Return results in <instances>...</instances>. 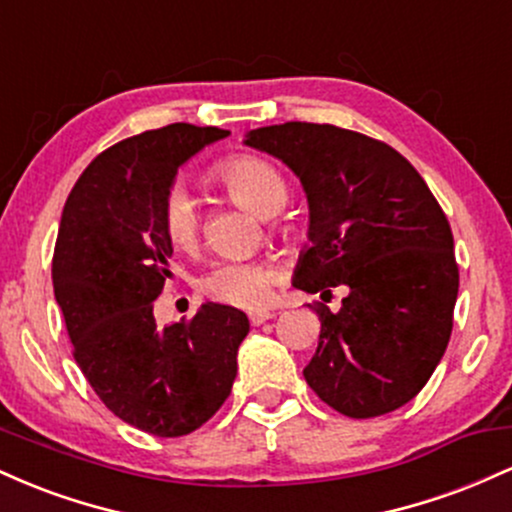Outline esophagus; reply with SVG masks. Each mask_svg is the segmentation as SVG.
<instances>
[{
	"instance_id": "34e87169",
	"label": "esophagus",
	"mask_w": 512,
	"mask_h": 512,
	"mask_svg": "<svg viewBox=\"0 0 512 512\" xmlns=\"http://www.w3.org/2000/svg\"><path fill=\"white\" fill-rule=\"evenodd\" d=\"M272 317H274V313H269V310H252L250 322L257 327V325H264L267 320H272Z\"/></svg>"
}]
</instances>
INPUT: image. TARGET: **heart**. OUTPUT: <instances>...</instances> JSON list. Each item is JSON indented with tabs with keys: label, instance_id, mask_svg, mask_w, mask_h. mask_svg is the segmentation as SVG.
I'll return each mask as SVG.
<instances>
[{
	"label": "heart",
	"instance_id": "obj_1",
	"mask_svg": "<svg viewBox=\"0 0 512 512\" xmlns=\"http://www.w3.org/2000/svg\"><path fill=\"white\" fill-rule=\"evenodd\" d=\"M211 178L240 207L257 216H274L289 199L284 175L267 158L240 154L221 161L211 170ZM163 236L175 250H192L199 238V211L192 197L173 190L163 204ZM276 279L274 267L260 260L216 262L197 279V289L211 301L236 308H255L264 303Z\"/></svg>",
	"mask_w": 512,
	"mask_h": 512
}]
</instances>
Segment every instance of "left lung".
Instances as JSON below:
<instances>
[{"label": "left lung", "instance_id": "left-lung-1", "mask_svg": "<svg viewBox=\"0 0 512 512\" xmlns=\"http://www.w3.org/2000/svg\"><path fill=\"white\" fill-rule=\"evenodd\" d=\"M289 166L310 204V240L293 286L322 305L305 383L339 414L373 419L414 399L448 349L460 269L445 211L416 168L380 139L284 122L245 139Z\"/></svg>", "mask_w": 512, "mask_h": 512}]
</instances>
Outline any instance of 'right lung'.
Masks as SVG:
<instances>
[{"label": "right lung", "mask_w": 512, "mask_h": 512, "mask_svg": "<svg viewBox=\"0 0 512 512\" xmlns=\"http://www.w3.org/2000/svg\"><path fill=\"white\" fill-rule=\"evenodd\" d=\"M226 129L175 122L134 134L88 163L64 204L52 286L74 358L101 402L139 431H197L231 395L243 310L204 303L190 320L158 327L154 301L173 245L163 204L175 173Z\"/></svg>", "instance_id": "add662e5"}]
</instances>
